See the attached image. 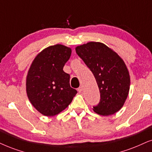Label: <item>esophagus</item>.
Instances as JSON below:
<instances>
[{"label":"esophagus","mask_w":152,"mask_h":152,"mask_svg":"<svg viewBox=\"0 0 152 152\" xmlns=\"http://www.w3.org/2000/svg\"><path fill=\"white\" fill-rule=\"evenodd\" d=\"M83 87H79L78 88V91L79 92V93H81V92L83 91Z\"/></svg>","instance_id":"esophagus-1"}]
</instances>
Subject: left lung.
Here are the masks:
<instances>
[{
    "mask_svg": "<svg viewBox=\"0 0 152 152\" xmlns=\"http://www.w3.org/2000/svg\"><path fill=\"white\" fill-rule=\"evenodd\" d=\"M76 52L95 76L100 102L93 111L101 116L114 114L122 108L129 93L130 77L124 59L100 42L76 46Z\"/></svg>",
    "mask_w": 152,
    "mask_h": 152,
    "instance_id": "8db88e82",
    "label": "left lung"
}]
</instances>
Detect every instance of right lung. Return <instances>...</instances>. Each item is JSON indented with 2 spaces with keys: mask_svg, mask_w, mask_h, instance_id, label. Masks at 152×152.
<instances>
[{
  "mask_svg": "<svg viewBox=\"0 0 152 152\" xmlns=\"http://www.w3.org/2000/svg\"><path fill=\"white\" fill-rule=\"evenodd\" d=\"M72 54L69 47L57 44L45 48L36 55L26 78V91L30 102L45 116L64 111L77 91L71 88L70 76L63 67Z\"/></svg>",
  "mask_w": 152,
  "mask_h": 152,
  "instance_id": "1",
  "label": "right lung"
}]
</instances>
